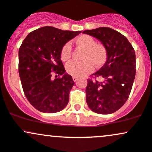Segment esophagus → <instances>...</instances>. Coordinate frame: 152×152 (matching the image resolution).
Returning <instances> with one entry per match:
<instances>
[{
	"instance_id": "obj_1",
	"label": "esophagus",
	"mask_w": 152,
	"mask_h": 152,
	"mask_svg": "<svg viewBox=\"0 0 152 152\" xmlns=\"http://www.w3.org/2000/svg\"><path fill=\"white\" fill-rule=\"evenodd\" d=\"M72 79L73 80H74V82H77V77H73Z\"/></svg>"
}]
</instances>
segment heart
I'll return each mask as SVG.
<instances>
[{
    "instance_id": "1",
    "label": "heart",
    "mask_w": 152,
    "mask_h": 152,
    "mask_svg": "<svg viewBox=\"0 0 152 152\" xmlns=\"http://www.w3.org/2000/svg\"><path fill=\"white\" fill-rule=\"evenodd\" d=\"M78 48L84 49L82 61H72L66 66L68 74L76 77H80L94 70V66H102L107 60V50L102 43H96V40L88 35H82L75 39ZM72 56V46L69 43H65L60 50V58L64 62L69 61Z\"/></svg>"
}]
</instances>
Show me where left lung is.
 <instances>
[{
  "instance_id": "1",
  "label": "left lung",
  "mask_w": 152,
  "mask_h": 152,
  "mask_svg": "<svg viewBox=\"0 0 152 152\" xmlns=\"http://www.w3.org/2000/svg\"><path fill=\"white\" fill-rule=\"evenodd\" d=\"M99 39L107 50V60L99 71L88 79L86 87V102L98 114L108 115L121 108L131 91L135 76V53L127 37L109 27H99L83 31Z\"/></svg>"
}]
</instances>
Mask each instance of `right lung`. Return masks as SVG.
<instances>
[{
    "mask_svg": "<svg viewBox=\"0 0 152 152\" xmlns=\"http://www.w3.org/2000/svg\"><path fill=\"white\" fill-rule=\"evenodd\" d=\"M80 32L46 26L31 32L22 42L19 50L22 88L29 102L40 112L55 113L67 105L75 83L65 73L60 50ZM53 74L59 77L52 80Z\"/></svg>",
    "mask_w": 152,
    "mask_h": 152,
    "instance_id": "obj_1",
    "label": "right lung"
}]
</instances>
